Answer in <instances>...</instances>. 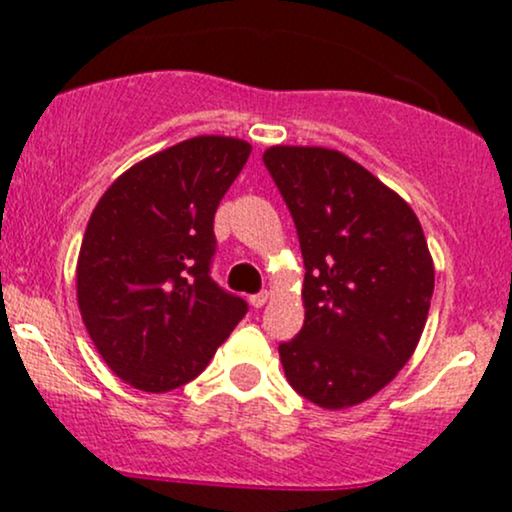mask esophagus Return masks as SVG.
Wrapping results in <instances>:
<instances>
[{"mask_svg": "<svg viewBox=\"0 0 512 512\" xmlns=\"http://www.w3.org/2000/svg\"><path fill=\"white\" fill-rule=\"evenodd\" d=\"M269 301V293L267 291H260V293H255V296H250V305L252 308H262L264 303Z\"/></svg>", "mask_w": 512, "mask_h": 512, "instance_id": "34e87169", "label": "esophagus"}]
</instances>
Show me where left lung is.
<instances>
[{
	"mask_svg": "<svg viewBox=\"0 0 512 512\" xmlns=\"http://www.w3.org/2000/svg\"><path fill=\"white\" fill-rule=\"evenodd\" d=\"M301 243L305 322L279 344L286 380L322 409L373 397L409 361L433 296L416 214L361 163L322 146L262 156Z\"/></svg>",
	"mask_w": 512,
	"mask_h": 512,
	"instance_id": "8db88e82",
	"label": "left lung"
}]
</instances>
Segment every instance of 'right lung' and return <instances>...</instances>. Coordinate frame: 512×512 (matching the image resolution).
I'll return each instance as SVG.
<instances>
[{"label":"right lung","instance_id":"1","mask_svg":"<svg viewBox=\"0 0 512 512\" xmlns=\"http://www.w3.org/2000/svg\"><path fill=\"white\" fill-rule=\"evenodd\" d=\"M252 146L195 137L105 190L76 264L81 320L117 378L144 392L195 380L248 303L211 279L214 214Z\"/></svg>","mask_w":512,"mask_h":512}]
</instances>
